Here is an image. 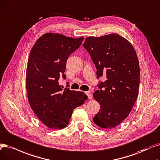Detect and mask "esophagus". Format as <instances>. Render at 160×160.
<instances>
[{
	"label": "esophagus",
	"instance_id": "34e87169",
	"mask_svg": "<svg viewBox=\"0 0 160 160\" xmlns=\"http://www.w3.org/2000/svg\"><path fill=\"white\" fill-rule=\"evenodd\" d=\"M86 94L87 95V96L88 97V98H89V99H91L92 98V93L90 92H86Z\"/></svg>",
	"mask_w": 160,
	"mask_h": 160
}]
</instances>
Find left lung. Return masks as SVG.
Wrapping results in <instances>:
<instances>
[{"label":"left lung","instance_id":"obj_1","mask_svg":"<svg viewBox=\"0 0 160 160\" xmlns=\"http://www.w3.org/2000/svg\"><path fill=\"white\" fill-rule=\"evenodd\" d=\"M83 46L95 65L97 78L102 75L107 78L93 93L101 110L93 121L101 128H113L128 116L137 98L140 68L137 53L116 33L87 37Z\"/></svg>","mask_w":160,"mask_h":160}]
</instances>
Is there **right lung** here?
I'll return each mask as SVG.
<instances>
[{
	"label": "right lung",
	"instance_id": "obj_1",
	"mask_svg": "<svg viewBox=\"0 0 160 160\" xmlns=\"http://www.w3.org/2000/svg\"><path fill=\"white\" fill-rule=\"evenodd\" d=\"M83 39L46 33L31 50L25 78L28 101L38 119L50 128L67 127L74 109L88 99L84 93L63 89L59 82L61 76L66 78L67 61Z\"/></svg>",
	"mask_w": 160,
	"mask_h": 160
}]
</instances>
